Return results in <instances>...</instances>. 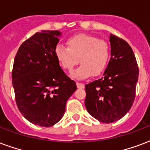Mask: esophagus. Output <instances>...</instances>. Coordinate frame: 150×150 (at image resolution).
Instances as JSON below:
<instances>
[{
  "mask_svg": "<svg viewBox=\"0 0 150 150\" xmlns=\"http://www.w3.org/2000/svg\"><path fill=\"white\" fill-rule=\"evenodd\" d=\"M76 85H77V87L79 89H84L85 85L83 83H81V82H76Z\"/></svg>",
  "mask_w": 150,
  "mask_h": 150,
  "instance_id": "obj_1",
  "label": "esophagus"
}]
</instances>
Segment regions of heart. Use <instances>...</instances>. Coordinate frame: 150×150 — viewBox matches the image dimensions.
I'll return each instance as SVG.
<instances>
[{
  "label": "heart",
  "mask_w": 150,
  "mask_h": 150,
  "mask_svg": "<svg viewBox=\"0 0 150 150\" xmlns=\"http://www.w3.org/2000/svg\"><path fill=\"white\" fill-rule=\"evenodd\" d=\"M68 48L58 44L55 56L61 68L71 71L78 62L80 66L72 76L86 79L93 74L100 75L107 68L110 58V47L104 40L87 34H78L67 40Z\"/></svg>",
  "instance_id": "heart-1"
}]
</instances>
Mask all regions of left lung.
I'll return each instance as SVG.
<instances>
[{"label":"left lung","mask_w":150,"mask_h":150,"mask_svg":"<svg viewBox=\"0 0 150 150\" xmlns=\"http://www.w3.org/2000/svg\"><path fill=\"white\" fill-rule=\"evenodd\" d=\"M111 57L100 79L86 85L87 111L103 123H112L125 115L135 97L139 68L132 49L110 34Z\"/></svg>","instance_id":"left-lung-1"}]
</instances>
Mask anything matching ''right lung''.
I'll use <instances>...</instances> for the list:
<instances>
[{
	"instance_id": "1",
	"label": "right lung",
	"mask_w": 150,
	"mask_h": 150,
	"mask_svg": "<svg viewBox=\"0 0 150 150\" xmlns=\"http://www.w3.org/2000/svg\"><path fill=\"white\" fill-rule=\"evenodd\" d=\"M61 35L58 30L36 33L23 42L15 57V101L25 118L36 125L57 123L64 114L67 100L77 89L55 56Z\"/></svg>"
}]
</instances>
